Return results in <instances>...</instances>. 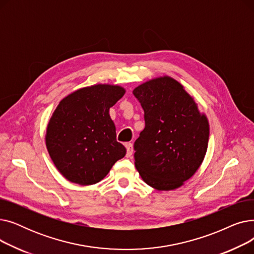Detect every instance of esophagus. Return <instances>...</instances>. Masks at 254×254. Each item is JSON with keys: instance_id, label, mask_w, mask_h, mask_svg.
<instances>
[{"instance_id": "obj_1", "label": "esophagus", "mask_w": 254, "mask_h": 254, "mask_svg": "<svg viewBox=\"0 0 254 254\" xmlns=\"http://www.w3.org/2000/svg\"><path fill=\"white\" fill-rule=\"evenodd\" d=\"M126 147H127V156L130 157L132 152H134V148H132V145L130 143H128V144L126 145Z\"/></svg>"}]
</instances>
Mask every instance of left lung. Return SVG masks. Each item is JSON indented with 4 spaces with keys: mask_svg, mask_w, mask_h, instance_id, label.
<instances>
[{
    "mask_svg": "<svg viewBox=\"0 0 254 254\" xmlns=\"http://www.w3.org/2000/svg\"><path fill=\"white\" fill-rule=\"evenodd\" d=\"M132 93L145 118V128L134 144L135 167L154 190H176L204 161L208 118L184 86L167 75L138 85Z\"/></svg>",
    "mask_w": 254,
    "mask_h": 254,
    "instance_id": "1",
    "label": "left lung"
}]
</instances>
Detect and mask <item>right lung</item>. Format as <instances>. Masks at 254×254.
Instances as JSON below:
<instances>
[{"instance_id":"1","label":"right lung","mask_w":254,"mask_h":254,"mask_svg":"<svg viewBox=\"0 0 254 254\" xmlns=\"http://www.w3.org/2000/svg\"><path fill=\"white\" fill-rule=\"evenodd\" d=\"M125 93L120 85L95 84L60 102L47 125L45 143L53 164L66 180L96 184L126 155L109 114Z\"/></svg>"}]
</instances>
